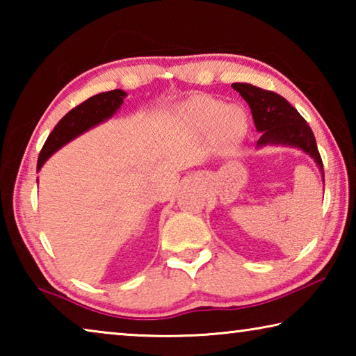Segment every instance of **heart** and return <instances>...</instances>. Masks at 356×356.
<instances>
[{
    "mask_svg": "<svg viewBox=\"0 0 356 356\" xmlns=\"http://www.w3.org/2000/svg\"><path fill=\"white\" fill-rule=\"evenodd\" d=\"M180 114L186 122L196 129L210 130L216 127L221 147L232 152L238 146L246 131V116L237 105L222 106L220 100L210 97L193 99L180 108Z\"/></svg>",
    "mask_w": 356,
    "mask_h": 356,
    "instance_id": "obj_1",
    "label": "heart"
}]
</instances>
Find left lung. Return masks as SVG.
I'll return each instance as SVG.
<instances>
[{"label":"left lung","instance_id":"8db88e82","mask_svg":"<svg viewBox=\"0 0 356 356\" xmlns=\"http://www.w3.org/2000/svg\"><path fill=\"white\" fill-rule=\"evenodd\" d=\"M232 88L251 108L256 130L261 134L257 147L291 146L305 150L314 159L323 177V163L314 134L308 122L284 97L248 83H232Z\"/></svg>","mask_w":356,"mask_h":356}]
</instances>
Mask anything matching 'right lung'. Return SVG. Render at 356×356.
Wrapping results in <instances>:
<instances>
[{
    "label": "right lung",
    "instance_id": "obj_1",
    "mask_svg": "<svg viewBox=\"0 0 356 356\" xmlns=\"http://www.w3.org/2000/svg\"><path fill=\"white\" fill-rule=\"evenodd\" d=\"M125 95L127 94L122 89H114V91L92 95V97H89L86 102H83V104L75 106L74 110H70L65 114L56 124V127L53 129L51 134L48 135L44 147L40 150L38 171L64 144H67L78 135L95 127V125L102 124L104 120L110 119L119 110L120 105L124 104Z\"/></svg>",
    "mask_w": 356,
    "mask_h": 356
}]
</instances>
